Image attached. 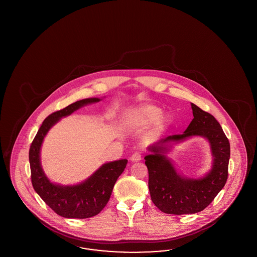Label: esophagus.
Masks as SVG:
<instances>
[{"mask_svg": "<svg viewBox=\"0 0 257 257\" xmlns=\"http://www.w3.org/2000/svg\"><path fill=\"white\" fill-rule=\"evenodd\" d=\"M130 159H131L132 162H139V161L141 160V155H140V153H135L130 157Z\"/></svg>", "mask_w": 257, "mask_h": 257, "instance_id": "1", "label": "esophagus"}]
</instances>
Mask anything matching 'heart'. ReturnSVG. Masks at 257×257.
I'll return each mask as SVG.
<instances>
[{
  "mask_svg": "<svg viewBox=\"0 0 257 257\" xmlns=\"http://www.w3.org/2000/svg\"><path fill=\"white\" fill-rule=\"evenodd\" d=\"M162 114L163 110L160 107L153 104H145L138 108L129 110L126 115V118L131 127L140 129L155 123L162 116ZM166 121L167 119L162 117L159 120V127H162Z\"/></svg>",
  "mask_w": 257,
  "mask_h": 257,
  "instance_id": "1",
  "label": "heart"
}]
</instances>
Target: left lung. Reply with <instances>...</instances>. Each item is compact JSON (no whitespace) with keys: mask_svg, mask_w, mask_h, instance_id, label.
I'll use <instances>...</instances> for the list:
<instances>
[{"mask_svg":"<svg viewBox=\"0 0 257 257\" xmlns=\"http://www.w3.org/2000/svg\"><path fill=\"white\" fill-rule=\"evenodd\" d=\"M194 118L182 135L169 136L149 146L145 156L149 171V190L158 209L171 215L195 214L206 208L225 186L228 178L230 143L218 120L191 103ZM209 140L213 156L212 169L200 180L187 179L176 171L165 156L167 143L181 142L191 136Z\"/></svg>","mask_w":257,"mask_h":257,"instance_id":"left-lung-1","label":"left lung"}]
</instances>
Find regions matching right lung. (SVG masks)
<instances>
[{
    "instance_id": "1",
    "label": "right lung",
    "mask_w": 257,
    "mask_h": 257,
    "mask_svg": "<svg viewBox=\"0 0 257 257\" xmlns=\"http://www.w3.org/2000/svg\"><path fill=\"white\" fill-rule=\"evenodd\" d=\"M100 101L99 98L84 99L49 115L30 146L29 162L33 187L48 206L64 218H87L98 215L108 202L115 183L128 162L127 159H120L103 164L89 178L74 186L54 184L42 170L40 149L49 130L61 117L69 116L84 105Z\"/></svg>"
}]
</instances>
